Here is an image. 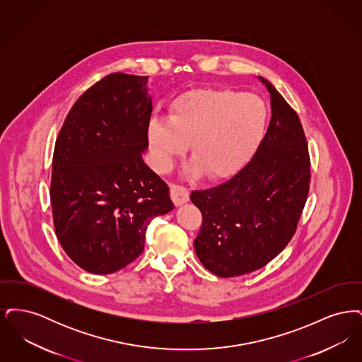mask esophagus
<instances>
[{"instance_id":"obj_1","label":"esophagus","mask_w":362,"mask_h":362,"mask_svg":"<svg viewBox=\"0 0 362 362\" xmlns=\"http://www.w3.org/2000/svg\"><path fill=\"white\" fill-rule=\"evenodd\" d=\"M170 187H171V198H173V204L176 206H180V205H183L189 201V189L186 187L175 185V183H173Z\"/></svg>"}]
</instances>
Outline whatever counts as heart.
Wrapping results in <instances>:
<instances>
[{
    "mask_svg": "<svg viewBox=\"0 0 362 362\" xmlns=\"http://www.w3.org/2000/svg\"><path fill=\"white\" fill-rule=\"evenodd\" d=\"M267 118V105L257 95L226 88L199 89L179 96L168 119L152 118L148 137L160 170H168L189 142L191 170L225 177L254 152Z\"/></svg>",
    "mask_w": 362,
    "mask_h": 362,
    "instance_id": "heart-1",
    "label": "heart"
}]
</instances>
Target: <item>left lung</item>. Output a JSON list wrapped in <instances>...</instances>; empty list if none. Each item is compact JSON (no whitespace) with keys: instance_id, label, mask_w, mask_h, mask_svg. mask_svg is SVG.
Instances as JSON below:
<instances>
[{"instance_id":"left-lung-1","label":"left lung","mask_w":362,"mask_h":362,"mask_svg":"<svg viewBox=\"0 0 362 362\" xmlns=\"http://www.w3.org/2000/svg\"><path fill=\"white\" fill-rule=\"evenodd\" d=\"M272 99V121L252 160L224 183L192 191L202 213L194 240L201 263L216 276L252 273L288 245L310 189V155L298 115L259 76Z\"/></svg>"}]
</instances>
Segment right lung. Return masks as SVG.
Listing matches in <instances>:
<instances>
[{
	"instance_id": "1",
	"label": "right lung",
	"mask_w": 362,
	"mask_h": 362,
	"mask_svg": "<svg viewBox=\"0 0 362 362\" xmlns=\"http://www.w3.org/2000/svg\"><path fill=\"white\" fill-rule=\"evenodd\" d=\"M148 77L112 73L71 107L52 156L55 235L77 266L111 274L144 251L148 225L173 209L142 160L152 114Z\"/></svg>"
}]
</instances>
